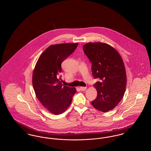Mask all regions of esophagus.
I'll use <instances>...</instances> for the list:
<instances>
[{
  "label": "esophagus",
  "instance_id": "1",
  "mask_svg": "<svg viewBox=\"0 0 151 151\" xmlns=\"http://www.w3.org/2000/svg\"><path fill=\"white\" fill-rule=\"evenodd\" d=\"M80 89L81 91H84L86 89V87H84V86H80Z\"/></svg>",
  "mask_w": 151,
  "mask_h": 151
}]
</instances>
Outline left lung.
<instances>
[{"mask_svg":"<svg viewBox=\"0 0 151 151\" xmlns=\"http://www.w3.org/2000/svg\"><path fill=\"white\" fill-rule=\"evenodd\" d=\"M83 51L92 63L94 78L100 80L93 85L97 96L91 104L99 111H109L122 100L126 90L127 78L122 58L106 43H86Z\"/></svg>","mask_w":151,"mask_h":151,"instance_id":"8db88e82","label":"left lung"}]
</instances>
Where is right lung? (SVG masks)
<instances>
[{
  "label": "right lung",
  "instance_id": "1",
  "mask_svg": "<svg viewBox=\"0 0 151 151\" xmlns=\"http://www.w3.org/2000/svg\"><path fill=\"white\" fill-rule=\"evenodd\" d=\"M79 43L51 45L39 58L33 73V86L36 97L50 113H63L72 102L75 88L61 83L62 63L74 52Z\"/></svg>",
  "mask_w": 151,
  "mask_h": 151
}]
</instances>
